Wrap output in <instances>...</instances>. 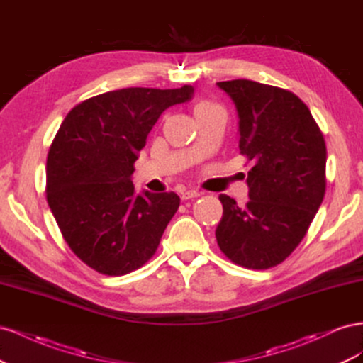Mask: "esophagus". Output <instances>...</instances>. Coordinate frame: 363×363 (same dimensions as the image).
I'll list each match as a JSON object with an SVG mask.
<instances>
[{"label":"esophagus","instance_id":"obj_1","mask_svg":"<svg viewBox=\"0 0 363 363\" xmlns=\"http://www.w3.org/2000/svg\"><path fill=\"white\" fill-rule=\"evenodd\" d=\"M201 194L199 191L195 189H189V191H184L182 194V200H192V199H196V196H200Z\"/></svg>","mask_w":363,"mask_h":363}]
</instances>
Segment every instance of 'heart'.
<instances>
[{
	"label": "heart",
	"mask_w": 363,
	"mask_h": 363,
	"mask_svg": "<svg viewBox=\"0 0 363 363\" xmlns=\"http://www.w3.org/2000/svg\"><path fill=\"white\" fill-rule=\"evenodd\" d=\"M215 107H218V106H215L213 103L207 101V100H201V101H199V103L195 104L194 112H195V115H199V113H201L204 111H208V108H215Z\"/></svg>",
	"instance_id": "heart-1"
}]
</instances>
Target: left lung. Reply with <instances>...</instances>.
Instances as JSON below:
<instances>
[{
	"instance_id": "1",
	"label": "left lung",
	"mask_w": 363,
	"mask_h": 363,
	"mask_svg": "<svg viewBox=\"0 0 363 363\" xmlns=\"http://www.w3.org/2000/svg\"><path fill=\"white\" fill-rule=\"evenodd\" d=\"M239 116V150L252 163L250 200L219 195L216 240L238 265L268 269L298 247L325 194L327 148L320 127L295 94L251 80L219 82Z\"/></svg>"
}]
</instances>
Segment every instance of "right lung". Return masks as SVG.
Returning <instances> with one entry per match:
<instances>
[{
	"label": "right lung",
	"mask_w": 363,
	"mask_h": 363,
	"mask_svg": "<svg viewBox=\"0 0 363 363\" xmlns=\"http://www.w3.org/2000/svg\"><path fill=\"white\" fill-rule=\"evenodd\" d=\"M194 87H127L77 104L47 159V201L75 256L106 276L147 263L180 206L175 192L136 194L131 174L159 116Z\"/></svg>",
	"instance_id": "obj_1"
}]
</instances>
